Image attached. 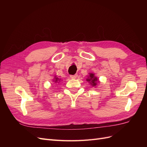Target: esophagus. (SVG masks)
Masks as SVG:
<instances>
[{"mask_svg":"<svg viewBox=\"0 0 147 147\" xmlns=\"http://www.w3.org/2000/svg\"><path fill=\"white\" fill-rule=\"evenodd\" d=\"M70 77L72 79H75L77 77V75H70Z\"/></svg>","mask_w":147,"mask_h":147,"instance_id":"1","label":"esophagus"}]
</instances>
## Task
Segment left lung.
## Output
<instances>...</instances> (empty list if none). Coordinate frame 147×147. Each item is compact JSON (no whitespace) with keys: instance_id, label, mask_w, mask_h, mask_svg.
<instances>
[{"instance_id":"left-lung-1","label":"left lung","mask_w":147,"mask_h":147,"mask_svg":"<svg viewBox=\"0 0 147 147\" xmlns=\"http://www.w3.org/2000/svg\"><path fill=\"white\" fill-rule=\"evenodd\" d=\"M86 81L91 84V85L92 86L96 87L97 86V83H99V79L97 77L95 76L94 74L93 73H89V75L86 78Z\"/></svg>"}]
</instances>
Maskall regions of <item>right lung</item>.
I'll use <instances>...</instances> for the list:
<instances>
[{"instance_id": "add662e5", "label": "right lung", "mask_w": 147, "mask_h": 147, "mask_svg": "<svg viewBox=\"0 0 147 147\" xmlns=\"http://www.w3.org/2000/svg\"><path fill=\"white\" fill-rule=\"evenodd\" d=\"M61 78H58V77H57V76L56 75H55V78H53V82H54V83H59L60 82V81H61Z\"/></svg>"}]
</instances>
